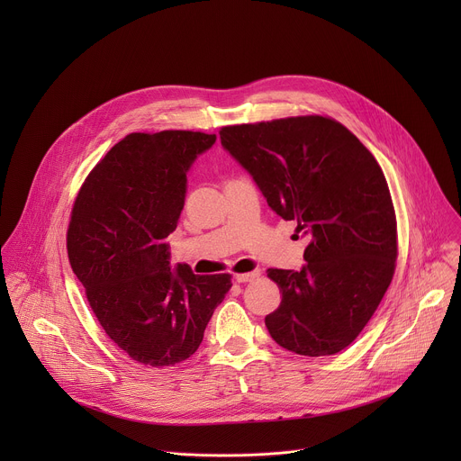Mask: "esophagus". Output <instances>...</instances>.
<instances>
[{
    "instance_id": "obj_1",
    "label": "esophagus",
    "mask_w": 461,
    "mask_h": 461,
    "mask_svg": "<svg viewBox=\"0 0 461 461\" xmlns=\"http://www.w3.org/2000/svg\"><path fill=\"white\" fill-rule=\"evenodd\" d=\"M258 276H260V270H253V272H248V274H237V276H235V281H237V283H251V281H255Z\"/></svg>"
}]
</instances>
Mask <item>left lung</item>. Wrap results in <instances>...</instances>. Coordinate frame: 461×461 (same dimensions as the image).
Segmentation results:
<instances>
[{"instance_id": "left-lung-1", "label": "left lung", "mask_w": 461, "mask_h": 461, "mask_svg": "<svg viewBox=\"0 0 461 461\" xmlns=\"http://www.w3.org/2000/svg\"><path fill=\"white\" fill-rule=\"evenodd\" d=\"M221 144L268 206L297 221L308 239L299 272L268 270L283 292L265 319L270 336L299 356L341 352L361 334L396 270V213L377 160L324 116L228 125Z\"/></svg>"}]
</instances>
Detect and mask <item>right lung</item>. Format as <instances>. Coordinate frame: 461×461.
<instances>
[{
    "instance_id": "right-lung-1",
    "label": "right lung",
    "mask_w": 461,
    "mask_h": 461,
    "mask_svg": "<svg viewBox=\"0 0 461 461\" xmlns=\"http://www.w3.org/2000/svg\"><path fill=\"white\" fill-rule=\"evenodd\" d=\"M194 131L131 133L86 178L71 213V268L105 334L133 361L173 366L201 347L231 277L169 265L166 237L185 201L187 171L215 144Z\"/></svg>"
}]
</instances>
